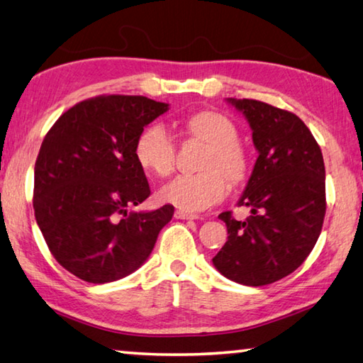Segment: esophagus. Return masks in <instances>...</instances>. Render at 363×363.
Here are the masks:
<instances>
[{
  "instance_id": "esophagus-1",
  "label": "esophagus",
  "mask_w": 363,
  "mask_h": 363,
  "mask_svg": "<svg viewBox=\"0 0 363 363\" xmlns=\"http://www.w3.org/2000/svg\"><path fill=\"white\" fill-rule=\"evenodd\" d=\"M174 218L176 219H199V216H196V214H189V213L181 211V210H177L174 213Z\"/></svg>"
}]
</instances>
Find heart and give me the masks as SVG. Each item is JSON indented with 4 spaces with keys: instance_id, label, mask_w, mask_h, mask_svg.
<instances>
[{
    "instance_id": "b5f03b06",
    "label": "heart",
    "mask_w": 363,
    "mask_h": 363,
    "mask_svg": "<svg viewBox=\"0 0 363 363\" xmlns=\"http://www.w3.org/2000/svg\"><path fill=\"white\" fill-rule=\"evenodd\" d=\"M189 139L205 144L199 162V174L181 176L160 190V200L181 211L200 213L220 203L227 195V182L238 186L250 174L251 160L238 140L237 126L230 118L213 110L190 115L181 123ZM136 160L147 173L168 177L174 171L176 145L162 125H152L140 133Z\"/></svg>"
}]
</instances>
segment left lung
<instances>
[{
	"instance_id": "left-lung-1",
	"label": "left lung",
	"mask_w": 363,
	"mask_h": 363,
	"mask_svg": "<svg viewBox=\"0 0 363 363\" xmlns=\"http://www.w3.org/2000/svg\"><path fill=\"white\" fill-rule=\"evenodd\" d=\"M227 102L250 123L259 155L238 200L251 216L219 214L229 237L213 264L232 281L262 286L296 270L317 243L327 210L323 157L294 113L255 99Z\"/></svg>"
}]
</instances>
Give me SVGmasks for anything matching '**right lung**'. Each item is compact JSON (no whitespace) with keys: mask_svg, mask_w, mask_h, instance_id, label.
Masks as SVG:
<instances>
[{"mask_svg":"<svg viewBox=\"0 0 363 363\" xmlns=\"http://www.w3.org/2000/svg\"><path fill=\"white\" fill-rule=\"evenodd\" d=\"M169 108L144 96H99L60 115L35 163L33 210L56 261L89 284L139 269L174 214L130 213L150 195L136 143Z\"/></svg>","mask_w":363,"mask_h":363,"instance_id":"right-lung-1","label":"right lung"}]
</instances>
